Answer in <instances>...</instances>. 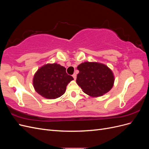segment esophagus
I'll use <instances>...</instances> for the list:
<instances>
[{
    "label": "esophagus",
    "mask_w": 149,
    "mask_h": 149,
    "mask_svg": "<svg viewBox=\"0 0 149 149\" xmlns=\"http://www.w3.org/2000/svg\"><path fill=\"white\" fill-rule=\"evenodd\" d=\"M72 76H73V78H74V80L76 79V74L75 73H74L73 75H72Z\"/></svg>",
    "instance_id": "1"
}]
</instances>
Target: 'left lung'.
Returning a JSON list of instances; mask_svg holds the SVG:
<instances>
[{"instance_id":"left-lung-1","label":"left lung","mask_w":149,"mask_h":149,"mask_svg":"<svg viewBox=\"0 0 149 149\" xmlns=\"http://www.w3.org/2000/svg\"><path fill=\"white\" fill-rule=\"evenodd\" d=\"M76 83L93 97L103 96L114 86V75L109 67L97 62L86 61L79 65Z\"/></svg>"}]
</instances>
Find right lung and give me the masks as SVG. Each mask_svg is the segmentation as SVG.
Masks as SVG:
<instances>
[{"instance_id":"right-lung-1","label":"right lung","mask_w":149,"mask_h":149,"mask_svg":"<svg viewBox=\"0 0 149 149\" xmlns=\"http://www.w3.org/2000/svg\"><path fill=\"white\" fill-rule=\"evenodd\" d=\"M64 66L57 63H47L39 68L33 78L35 91L48 100H55L64 94L67 85L73 80Z\"/></svg>"}]
</instances>
